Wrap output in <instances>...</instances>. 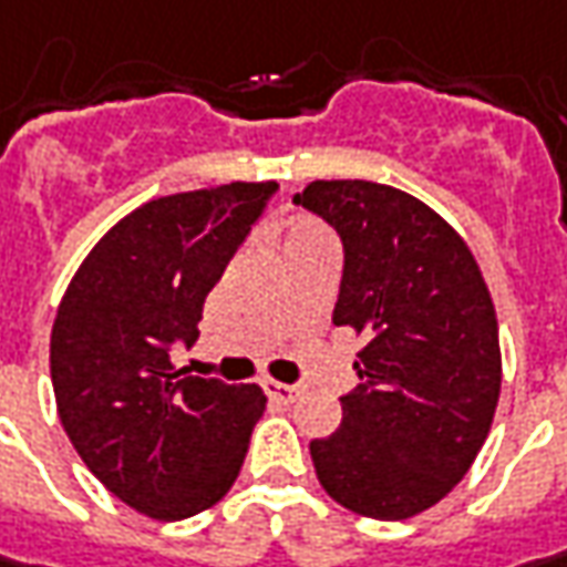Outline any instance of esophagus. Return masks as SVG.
<instances>
[{
    "mask_svg": "<svg viewBox=\"0 0 567 567\" xmlns=\"http://www.w3.org/2000/svg\"><path fill=\"white\" fill-rule=\"evenodd\" d=\"M266 395L272 401H279V404H291V401L301 399V385H288V382H276V380H266L264 382Z\"/></svg>",
    "mask_w": 567,
    "mask_h": 567,
    "instance_id": "esophagus-1",
    "label": "esophagus"
}]
</instances>
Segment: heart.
<instances>
[{
  "mask_svg": "<svg viewBox=\"0 0 567 567\" xmlns=\"http://www.w3.org/2000/svg\"><path fill=\"white\" fill-rule=\"evenodd\" d=\"M310 241H326V231H322V225L313 223V219H295V223L285 228L282 254L285 250H291V247L310 245Z\"/></svg>",
  "mask_w": 567,
  "mask_h": 567,
  "instance_id": "1",
  "label": "heart"
}]
</instances>
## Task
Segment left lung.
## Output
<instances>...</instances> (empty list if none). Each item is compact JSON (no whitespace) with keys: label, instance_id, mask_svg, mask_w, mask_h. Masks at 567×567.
<instances>
[{"label":"left lung","instance_id":"obj_1","mask_svg":"<svg viewBox=\"0 0 567 567\" xmlns=\"http://www.w3.org/2000/svg\"><path fill=\"white\" fill-rule=\"evenodd\" d=\"M295 204L339 231L332 322L363 339L342 426L310 442L317 477L358 515L414 517L455 489L493 426L502 351L489 288L458 231L399 187L310 182Z\"/></svg>","mask_w":567,"mask_h":567}]
</instances>
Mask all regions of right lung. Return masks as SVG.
<instances>
[{"mask_svg":"<svg viewBox=\"0 0 567 567\" xmlns=\"http://www.w3.org/2000/svg\"><path fill=\"white\" fill-rule=\"evenodd\" d=\"M272 194L276 182H231L137 206L96 241L59 303V420L90 474L141 515L206 512L245 464L264 389L185 377L168 351L200 336L206 295Z\"/></svg>","mask_w":567,"mask_h":567,"instance_id":"add662e5","label":"right lung"}]
</instances>
